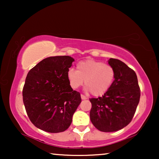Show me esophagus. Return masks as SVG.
Listing matches in <instances>:
<instances>
[{"label":"esophagus","instance_id":"1","mask_svg":"<svg viewBox=\"0 0 159 159\" xmlns=\"http://www.w3.org/2000/svg\"><path fill=\"white\" fill-rule=\"evenodd\" d=\"M81 98H82V100H86V99H88L85 96H84V95H81Z\"/></svg>","mask_w":159,"mask_h":159}]
</instances>
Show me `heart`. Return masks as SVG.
<instances>
[{
	"label": "heart",
	"mask_w": 159,
	"mask_h": 159,
	"mask_svg": "<svg viewBox=\"0 0 159 159\" xmlns=\"http://www.w3.org/2000/svg\"><path fill=\"white\" fill-rule=\"evenodd\" d=\"M66 77L72 89H77L84 83L86 90L94 96H100L107 92L115 78V71L109 64L93 59L82 61L77 64V70L70 69Z\"/></svg>",
	"instance_id": "1"
}]
</instances>
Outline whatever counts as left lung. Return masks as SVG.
<instances>
[{"instance_id": "obj_1", "label": "left lung", "mask_w": 159, "mask_h": 159, "mask_svg": "<svg viewBox=\"0 0 159 159\" xmlns=\"http://www.w3.org/2000/svg\"><path fill=\"white\" fill-rule=\"evenodd\" d=\"M115 71L113 84L102 97L90 99L91 122L101 132H116L129 125L140 97L136 73L120 60L110 58Z\"/></svg>"}]
</instances>
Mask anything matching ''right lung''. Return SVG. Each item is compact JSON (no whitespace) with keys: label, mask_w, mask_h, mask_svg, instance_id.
Listing matches in <instances>:
<instances>
[{"label":"right lung","mask_w":159,"mask_h":159,"mask_svg":"<svg viewBox=\"0 0 159 159\" xmlns=\"http://www.w3.org/2000/svg\"><path fill=\"white\" fill-rule=\"evenodd\" d=\"M74 61L69 56H51L27 74L23 102L30 121L43 131L58 133L68 129L81 103L80 93L73 90L66 77Z\"/></svg>","instance_id":"add662e5"}]
</instances>
